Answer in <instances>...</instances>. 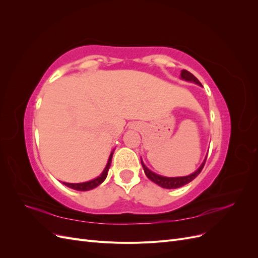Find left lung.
<instances>
[{
  "instance_id": "8db88e82",
  "label": "left lung",
  "mask_w": 258,
  "mask_h": 258,
  "mask_svg": "<svg viewBox=\"0 0 258 258\" xmlns=\"http://www.w3.org/2000/svg\"><path fill=\"white\" fill-rule=\"evenodd\" d=\"M181 79L186 81V82H191V83H195V84H197L199 86H202L201 83L196 79V77H195L190 72L186 71V70H182ZM206 159H207V157L205 158L204 162L201 163V166L196 171H195L194 173H191L189 175H186V176H177V177H168V176L159 175V174L155 173V172H153V171H151L150 169H148L144 165V162H143L142 159H141V163H142V167L144 169V172H145L146 176L150 178L152 182L159 185L160 187H162V188L174 189V188H178V187H182V186H184L186 184H188L189 182H191L192 179L201 172V170H202V168H204L205 163H206Z\"/></svg>"
}]
</instances>
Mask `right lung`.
I'll list each match as a JSON object with an SVG mask.
<instances>
[{
    "label": "right lung",
    "mask_w": 258,
    "mask_h": 258,
    "mask_svg": "<svg viewBox=\"0 0 258 258\" xmlns=\"http://www.w3.org/2000/svg\"><path fill=\"white\" fill-rule=\"evenodd\" d=\"M113 154H114V151H112V153H111V155H110V157H108L107 163H106V166H105L104 170L102 171V173H101L99 176H97L96 178L90 179V181L84 182V183H66V182H63V184H64L66 186L70 187V188L75 189V190H81V191H86V190H90V189L96 188V187H98L101 183L104 182V179H105L106 176H107L108 169H110L111 163H112Z\"/></svg>",
    "instance_id": "add662e5"
}]
</instances>
